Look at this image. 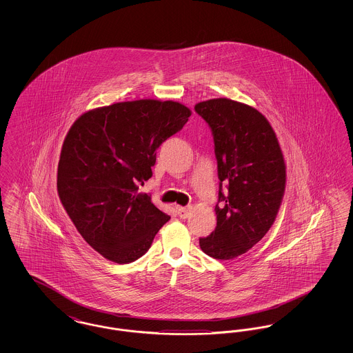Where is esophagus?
Segmentation results:
<instances>
[{
  "label": "esophagus",
  "instance_id": "esophagus-1",
  "mask_svg": "<svg viewBox=\"0 0 353 353\" xmlns=\"http://www.w3.org/2000/svg\"><path fill=\"white\" fill-rule=\"evenodd\" d=\"M177 214L180 219H188L192 214V208H177Z\"/></svg>",
  "mask_w": 353,
  "mask_h": 353
}]
</instances>
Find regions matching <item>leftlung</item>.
I'll return each mask as SVG.
<instances>
[{"label": "left lung", "mask_w": 353, "mask_h": 353, "mask_svg": "<svg viewBox=\"0 0 353 353\" xmlns=\"http://www.w3.org/2000/svg\"><path fill=\"white\" fill-rule=\"evenodd\" d=\"M194 111L213 134L219 180L217 226L200 238V248L216 259H233L275 221L285 193L283 154L268 119L250 105L221 98L201 101Z\"/></svg>", "instance_id": "left-lung-1"}]
</instances>
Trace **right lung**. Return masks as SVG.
I'll list each match as a JSON object with an SVG mask.
<instances>
[{
    "mask_svg": "<svg viewBox=\"0 0 353 353\" xmlns=\"http://www.w3.org/2000/svg\"><path fill=\"white\" fill-rule=\"evenodd\" d=\"M189 117L177 101H124L88 111L70 128L58 194L77 230L104 258L134 262L170 219L139 188L152 177L156 150Z\"/></svg>",
    "mask_w": 353,
    "mask_h": 353,
    "instance_id": "right-lung-1",
    "label": "right lung"
}]
</instances>
